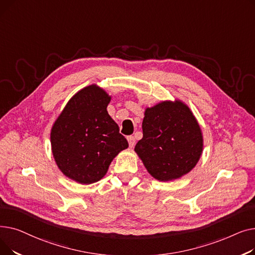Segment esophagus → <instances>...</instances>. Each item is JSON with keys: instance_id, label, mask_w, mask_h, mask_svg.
<instances>
[{"instance_id": "esophagus-1", "label": "esophagus", "mask_w": 255, "mask_h": 255, "mask_svg": "<svg viewBox=\"0 0 255 255\" xmlns=\"http://www.w3.org/2000/svg\"><path fill=\"white\" fill-rule=\"evenodd\" d=\"M127 140H128V143H129V146L130 148H133V146L135 145V138L133 136H127Z\"/></svg>"}]
</instances>
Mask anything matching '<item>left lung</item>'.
Instances as JSON below:
<instances>
[{
  "label": "left lung",
  "mask_w": 255,
  "mask_h": 255,
  "mask_svg": "<svg viewBox=\"0 0 255 255\" xmlns=\"http://www.w3.org/2000/svg\"><path fill=\"white\" fill-rule=\"evenodd\" d=\"M204 149L202 129L181 100L146 107L142 138L134 151L150 175L161 182L180 179L197 164Z\"/></svg>",
  "instance_id": "left-lung-1"
}]
</instances>
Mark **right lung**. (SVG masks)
I'll return each instance as SVG.
<instances>
[{"mask_svg": "<svg viewBox=\"0 0 255 255\" xmlns=\"http://www.w3.org/2000/svg\"><path fill=\"white\" fill-rule=\"evenodd\" d=\"M112 97L97 85L78 91L67 102L50 131L51 152L59 169L79 184L101 180L127 139L107 113Z\"/></svg>", "mask_w": 255, "mask_h": 255, "instance_id": "obj_1", "label": "right lung"}]
</instances>
